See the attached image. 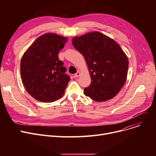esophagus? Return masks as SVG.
<instances>
[{
    "mask_svg": "<svg viewBox=\"0 0 156 156\" xmlns=\"http://www.w3.org/2000/svg\"><path fill=\"white\" fill-rule=\"evenodd\" d=\"M80 76V73L79 72V71H78L77 73H76L75 74V77H76V78H78V77H79Z\"/></svg>",
    "mask_w": 156,
    "mask_h": 156,
    "instance_id": "34e87169",
    "label": "esophagus"
}]
</instances>
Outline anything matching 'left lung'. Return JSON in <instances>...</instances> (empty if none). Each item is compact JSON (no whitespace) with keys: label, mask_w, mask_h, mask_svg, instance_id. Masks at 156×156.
<instances>
[{"label":"left lung","mask_w":156,"mask_h":156,"mask_svg":"<svg viewBox=\"0 0 156 156\" xmlns=\"http://www.w3.org/2000/svg\"><path fill=\"white\" fill-rule=\"evenodd\" d=\"M72 44L83 55L91 77L84 94L97 102L112 99L125 85L128 75V58L120 45L99 31L73 37Z\"/></svg>","instance_id":"1"}]
</instances>
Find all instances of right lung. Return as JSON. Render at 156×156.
Masks as SVG:
<instances>
[{
	"label": "right lung",
	"mask_w": 156,
	"mask_h": 156,
	"mask_svg": "<svg viewBox=\"0 0 156 156\" xmlns=\"http://www.w3.org/2000/svg\"><path fill=\"white\" fill-rule=\"evenodd\" d=\"M68 38L47 33L37 38L24 52L21 60L22 83L35 99L52 102L64 94L70 80L58 54Z\"/></svg>",
	"instance_id": "right-lung-1"
}]
</instances>
